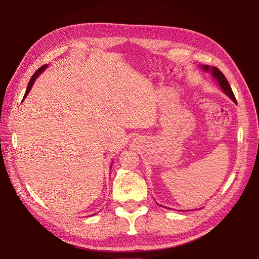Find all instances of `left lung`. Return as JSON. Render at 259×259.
<instances>
[{"label":"left lung","instance_id":"left-lung-1","mask_svg":"<svg viewBox=\"0 0 259 259\" xmlns=\"http://www.w3.org/2000/svg\"><path fill=\"white\" fill-rule=\"evenodd\" d=\"M200 68L203 70L204 72H208L210 74V76L213 77V79L218 83L219 88L222 89V91L226 94L227 96H228L234 104H237V100H236V97H234L233 95V92L230 88V85L228 83V81H227V79L225 77V75L222 73V71H219V70L216 68V67H209V66H206V65H201ZM158 204V203H156ZM159 206H162L160 204H158ZM164 207V206H162ZM167 208V207H166ZM170 209V208H169ZM184 211V210H183Z\"/></svg>","mask_w":259,"mask_h":259}]
</instances>
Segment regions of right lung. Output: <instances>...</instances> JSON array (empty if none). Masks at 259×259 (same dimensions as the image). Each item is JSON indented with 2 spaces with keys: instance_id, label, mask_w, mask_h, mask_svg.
Wrapping results in <instances>:
<instances>
[{
  "instance_id": "obj_1",
  "label": "right lung",
  "mask_w": 259,
  "mask_h": 259,
  "mask_svg": "<svg viewBox=\"0 0 259 259\" xmlns=\"http://www.w3.org/2000/svg\"><path fill=\"white\" fill-rule=\"evenodd\" d=\"M48 67H49V65H44V66H42L40 69L36 70L35 73H34L32 76H31V79H30V81H29V84H28V86H27V90H26V93H25V96H23V98H22V101L25 100V99H26V97L28 96L29 92L31 91V89H32V85L34 84V82H35V80H36L37 77H38V75H40V74L44 71V70H46V68H48ZM22 101H21V103H22ZM93 215H95V214H93Z\"/></svg>"
}]
</instances>
